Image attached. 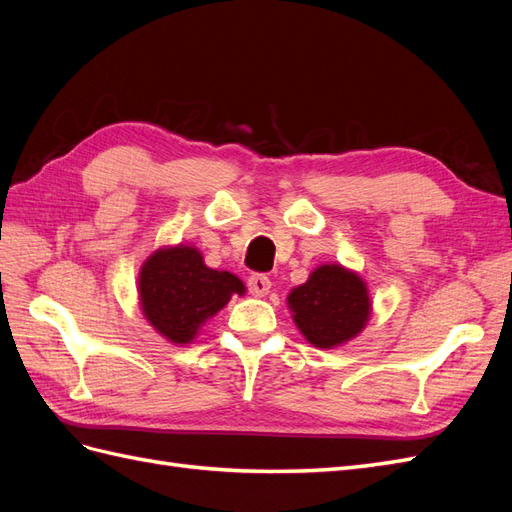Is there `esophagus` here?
I'll return each mask as SVG.
<instances>
[{
    "label": "esophagus",
    "mask_w": 512,
    "mask_h": 512,
    "mask_svg": "<svg viewBox=\"0 0 512 512\" xmlns=\"http://www.w3.org/2000/svg\"><path fill=\"white\" fill-rule=\"evenodd\" d=\"M247 286H250V292L256 294V297H265V294L271 290V280L265 273H252L247 277Z\"/></svg>",
    "instance_id": "1"
}]
</instances>
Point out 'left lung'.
<instances>
[{
  "label": "left lung",
  "mask_w": 512,
  "mask_h": 512,
  "mask_svg": "<svg viewBox=\"0 0 512 512\" xmlns=\"http://www.w3.org/2000/svg\"><path fill=\"white\" fill-rule=\"evenodd\" d=\"M294 322L318 348H333L359 333L369 316L367 288L359 275L324 265L288 297Z\"/></svg>",
  "instance_id": "8db88e82"
}]
</instances>
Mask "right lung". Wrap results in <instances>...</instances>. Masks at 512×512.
<instances>
[{"label": "right lung", "mask_w": 512, "mask_h": 512, "mask_svg": "<svg viewBox=\"0 0 512 512\" xmlns=\"http://www.w3.org/2000/svg\"><path fill=\"white\" fill-rule=\"evenodd\" d=\"M141 303L147 320L175 344H188L232 294H243L239 277L209 269L194 247L153 254L141 271Z\"/></svg>", "instance_id": "right-lung-1"}]
</instances>
